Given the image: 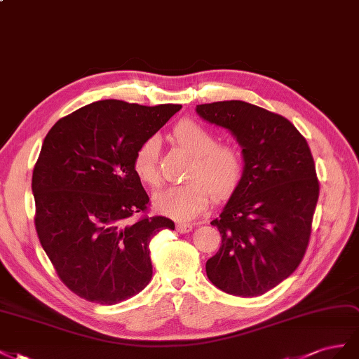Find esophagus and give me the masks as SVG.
Segmentation results:
<instances>
[{
	"label": "esophagus",
	"instance_id": "obj_1",
	"mask_svg": "<svg viewBox=\"0 0 359 359\" xmlns=\"http://www.w3.org/2000/svg\"><path fill=\"white\" fill-rule=\"evenodd\" d=\"M192 225L191 224H177L176 225V230L179 231V233H189V231H192Z\"/></svg>",
	"mask_w": 359,
	"mask_h": 359
}]
</instances>
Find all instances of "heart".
Here are the masks:
<instances>
[{"label":"heart","instance_id":"1","mask_svg":"<svg viewBox=\"0 0 359 359\" xmlns=\"http://www.w3.org/2000/svg\"><path fill=\"white\" fill-rule=\"evenodd\" d=\"M172 138L192 156L187 171L188 182L158 192L155 209L176 221H191L206 210L210 196L227 200L238 189L243 174L239 150L230 144H217L209 129L198 121L185 118L172 129ZM134 171L149 187L161 185L159 140L150 137L141 142L134 156Z\"/></svg>","mask_w":359,"mask_h":359}]
</instances>
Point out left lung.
Segmentation results:
<instances>
[{
  "instance_id": "8db88e82",
  "label": "left lung",
  "mask_w": 359,
  "mask_h": 359,
  "mask_svg": "<svg viewBox=\"0 0 359 359\" xmlns=\"http://www.w3.org/2000/svg\"><path fill=\"white\" fill-rule=\"evenodd\" d=\"M242 147L243 174L219 218L221 248L206 263L213 285L251 298L298 268L309 247L319 180L305 138L283 116L243 100L197 105Z\"/></svg>"
}]
</instances>
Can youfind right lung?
Segmentation results:
<instances>
[{"label": "right lung", "instance_id": "right-lung-1", "mask_svg": "<svg viewBox=\"0 0 359 359\" xmlns=\"http://www.w3.org/2000/svg\"><path fill=\"white\" fill-rule=\"evenodd\" d=\"M180 108L99 100L60 118L45 137L32 182L34 224L60 280L79 298L114 305L149 284V243L174 222H130L149 206L134 156Z\"/></svg>", "mask_w": 359, "mask_h": 359}]
</instances>
